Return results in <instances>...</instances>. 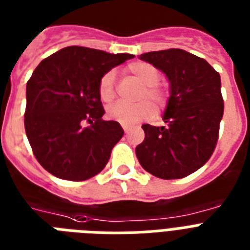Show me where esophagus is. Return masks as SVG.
Instances as JSON below:
<instances>
[{
  "label": "esophagus",
  "mask_w": 250,
  "mask_h": 250,
  "mask_svg": "<svg viewBox=\"0 0 250 250\" xmlns=\"http://www.w3.org/2000/svg\"><path fill=\"white\" fill-rule=\"evenodd\" d=\"M123 129H124V131H125V134H127V133L130 131V127L127 126V125H123Z\"/></svg>",
  "instance_id": "1"
}]
</instances>
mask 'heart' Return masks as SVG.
I'll list each match as a JSON object with an SVG mask.
<instances>
[{"instance_id": "b5f03b06", "label": "heart", "mask_w": 250, "mask_h": 250, "mask_svg": "<svg viewBox=\"0 0 250 250\" xmlns=\"http://www.w3.org/2000/svg\"><path fill=\"white\" fill-rule=\"evenodd\" d=\"M126 71L145 85V90L141 94L142 102L134 104L125 102H116L107 108V116L121 125H133L152 117L155 112L153 104L157 108H163L167 102V91L159 85L161 73L153 64L146 62H133L127 65ZM115 83L116 75L113 71H108L102 76L98 91H99V98L105 103L111 102L115 98ZM148 100L153 102L152 105Z\"/></svg>"}]
</instances>
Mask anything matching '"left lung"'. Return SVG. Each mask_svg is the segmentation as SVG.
Returning <instances> with one entry per match:
<instances>
[{"label":"left lung","instance_id":"8db88e82","mask_svg":"<svg viewBox=\"0 0 250 250\" xmlns=\"http://www.w3.org/2000/svg\"><path fill=\"white\" fill-rule=\"evenodd\" d=\"M169 81L165 126L142 125L137 146L142 167L161 179L185 178L207 163L218 141L223 116L221 76L205 59L182 49L141 54Z\"/></svg>","mask_w":250,"mask_h":250}]
</instances>
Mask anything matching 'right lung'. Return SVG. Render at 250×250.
<instances>
[{"label":"right lung","mask_w":250,"mask_h":250,"mask_svg":"<svg viewBox=\"0 0 250 250\" xmlns=\"http://www.w3.org/2000/svg\"><path fill=\"white\" fill-rule=\"evenodd\" d=\"M134 55L68 46L43 59L27 83L24 126L36 159L61 179L85 181L104 169L123 138L117 121H104L102 76ZM85 121L91 124L83 127Z\"/></svg>","instance_id":"obj_1"}]
</instances>
